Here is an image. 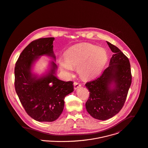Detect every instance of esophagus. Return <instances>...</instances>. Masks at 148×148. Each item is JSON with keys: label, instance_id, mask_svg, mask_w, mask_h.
Segmentation results:
<instances>
[{"label": "esophagus", "instance_id": "esophagus-1", "mask_svg": "<svg viewBox=\"0 0 148 148\" xmlns=\"http://www.w3.org/2000/svg\"><path fill=\"white\" fill-rule=\"evenodd\" d=\"M74 89L75 90H77V89H78L79 88L81 87V85L79 84V83H77V82H74Z\"/></svg>", "mask_w": 148, "mask_h": 148}]
</instances>
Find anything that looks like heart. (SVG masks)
Returning a JSON list of instances; mask_svg holds the SVG:
<instances>
[{"label":"heart","instance_id":"obj_1","mask_svg":"<svg viewBox=\"0 0 148 148\" xmlns=\"http://www.w3.org/2000/svg\"><path fill=\"white\" fill-rule=\"evenodd\" d=\"M108 60L107 51L97 46L85 43L69 49L64 57L58 59L59 67L67 76L73 74V69L77 68L80 77L90 78L97 75L105 67Z\"/></svg>","mask_w":148,"mask_h":148}]
</instances>
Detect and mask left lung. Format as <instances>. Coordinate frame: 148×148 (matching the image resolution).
I'll return each instance as SVG.
<instances>
[{
  "label": "left lung",
  "mask_w": 148,
  "mask_h": 148,
  "mask_svg": "<svg viewBox=\"0 0 148 148\" xmlns=\"http://www.w3.org/2000/svg\"><path fill=\"white\" fill-rule=\"evenodd\" d=\"M113 53L109 67L98 78L86 84L90 96L85 105L94 118L106 120L122 108L132 83L129 59L114 45L107 42Z\"/></svg>",
  "instance_id": "obj_1"
}]
</instances>
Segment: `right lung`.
<instances>
[{
  "label": "right lung",
  "instance_id": "obj_1",
  "mask_svg": "<svg viewBox=\"0 0 148 148\" xmlns=\"http://www.w3.org/2000/svg\"><path fill=\"white\" fill-rule=\"evenodd\" d=\"M54 38H40L31 42L23 50L15 67V88L27 113L39 122H53L64 108V99L74 91L73 82L60 80L56 75L55 62L50 61L47 71L39 75L33 71L42 56L56 57L53 51Z\"/></svg>",
  "mask_w": 148,
  "mask_h": 148
}]
</instances>
